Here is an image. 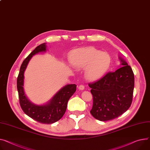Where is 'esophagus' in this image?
I'll use <instances>...</instances> for the list:
<instances>
[{"mask_svg":"<svg viewBox=\"0 0 150 150\" xmlns=\"http://www.w3.org/2000/svg\"><path fill=\"white\" fill-rule=\"evenodd\" d=\"M78 88L80 89V90H83L85 89V86L83 85H80L79 86H78Z\"/></svg>","mask_w":150,"mask_h":150,"instance_id":"1","label":"esophagus"}]
</instances>
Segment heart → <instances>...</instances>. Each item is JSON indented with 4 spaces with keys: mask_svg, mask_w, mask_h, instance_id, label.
<instances>
[{
    "mask_svg": "<svg viewBox=\"0 0 150 150\" xmlns=\"http://www.w3.org/2000/svg\"><path fill=\"white\" fill-rule=\"evenodd\" d=\"M71 65L77 69L86 68L85 76L89 80H96L105 74L110 64V57L105 52L94 48L79 49L70 56Z\"/></svg>",
    "mask_w": 150,
    "mask_h": 150,
    "instance_id": "obj_1",
    "label": "heart"
}]
</instances>
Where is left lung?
Instances as JSON below:
<instances>
[{"label": "left lung", "instance_id": "8db88e82", "mask_svg": "<svg viewBox=\"0 0 150 150\" xmlns=\"http://www.w3.org/2000/svg\"><path fill=\"white\" fill-rule=\"evenodd\" d=\"M123 67L108 72L101 78L89 83L93 97L90 112L96 119L106 121L118 118L130 107L134 86L133 70L120 58Z\"/></svg>", "mask_w": 150, "mask_h": 150}]
</instances>
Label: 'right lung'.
Returning a JSON list of instances; mask_svg holds the SVG:
<instances>
[{
	"mask_svg": "<svg viewBox=\"0 0 150 150\" xmlns=\"http://www.w3.org/2000/svg\"><path fill=\"white\" fill-rule=\"evenodd\" d=\"M46 50L45 43L41 44L33 50L23 62L17 79V87L20 106L28 116L42 124H50L59 121L64 115L67 103L76 91V84L63 87L47 104L38 106L32 103L26 97L24 89V72L33 55Z\"/></svg>",
	"mask_w": 150,
	"mask_h": 150,
	"instance_id": "right-lung-1",
	"label": "right lung"
}]
</instances>
